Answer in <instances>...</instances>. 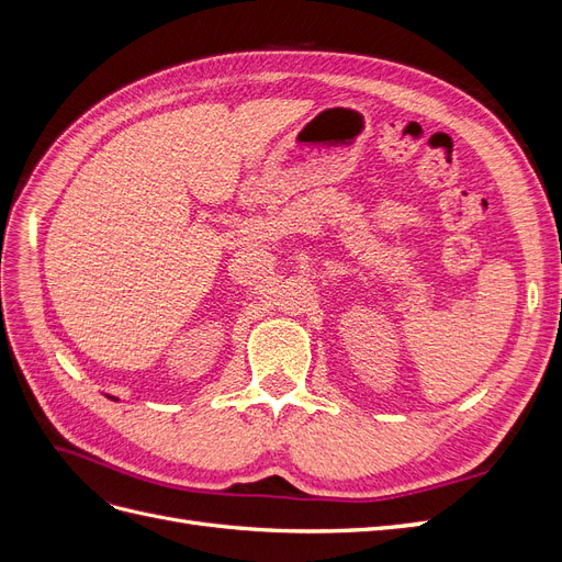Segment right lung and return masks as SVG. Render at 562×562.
I'll return each instance as SVG.
<instances>
[{"label": "right lung", "instance_id": "obj_1", "mask_svg": "<svg viewBox=\"0 0 562 562\" xmlns=\"http://www.w3.org/2000/svg\"><path fill=\"white\" fill-rule=\"evenodd\" d=\"M110 398H112V396H110ZM114 401H116V398H114Z\"/></svg>", "mask_w": 562, "mask_h": 562}]
</instances>
